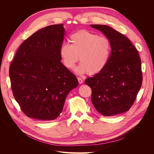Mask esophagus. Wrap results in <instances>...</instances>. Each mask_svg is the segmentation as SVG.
<instances>
[{
    "label": "esophagus",
    "instance_id": "34e87169",
    "mask_svg": "<svg viewBox=\"0 0 154 154\" xmlns=\"http://www.w3.org/2000/svg\"><path fill=\"white\" fill-rule=\"evenodd\" d=\"M78 80L79 83H82L83 82V80H82V78H78Z\"/></svg>",
    "mask_w": 154,
    "mask_h": 154
}]
</instances>
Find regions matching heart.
<instances>
[{"label":"heart","mask_w":154,"mask_h":154,"mask_svg":"<svg viewBox=\"0 0 154 154\" xmlns=\"http://www.w3.org/2000/svg\"><path fill=\"white\" fill-rule=\"evenodd\" d=\"M71 44L64 43L60 48V56L65 66L74 67L80 58L82 62L75 69L78 74L88 72L97 74L105 69L111 52V43L105 36L94 32L80 30L69 37Z\"/></svg>","instance_id":"obj_1"}]
</instances>
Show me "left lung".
<instances>
[{"mask_svg": "<svg viewBox=\"0 0 154 154\" xmlns=\"http://www.w3.org/2000/svg\"><path fill=\"white\" fill-rule=\"evenodd\" d=\"M101 31L111 43V52L105 69L85 82L92 89L91 100L105 116L125 112L136 100L143 75L141 58L130 40L105 25H91Z\"/></svg>", "mask_w": 154, "mask_h": 154, "instance_id": "left-lung-1", "label": "left lung"}]
</instances>
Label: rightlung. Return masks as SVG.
<instances>
[{"instance_id": "right-lung-1", "label": "right lung", "mask_w": 154, "mask_h": 154, "mask_svg": "<svg viewBox=\"0 0 154 154\" xmlns=\"http://www.w3.org/2000/svg\"><path fill=\"white\" fill-rule=\"evenodd\" d=\"M64 35L63 24L44 27L21 44L11 63L13 96L27 117L57 119L67 94L78 85L75 75L61 62Z\"/></svg>"}]
</instances>
